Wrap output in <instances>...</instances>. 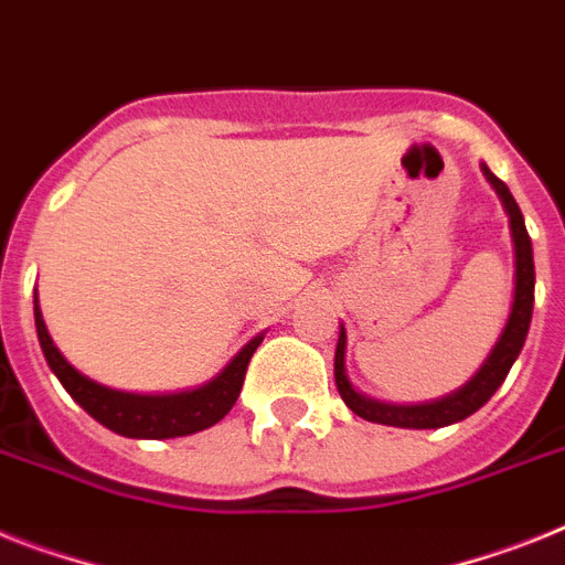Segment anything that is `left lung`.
Wrapping results in <instances>:
<instances>
[{"label": "left lung", "mask_w": 565, "mask_h": 565, "mask_svg": "<svg viewBox=\"0 0 565 565\" xmlns=\"http://www.w3.org/2000/svg\"><path fill=\"white\" fill-rule=\"evenodd\" d=\"M482 172H486L488 183L497 189L502 206L509 212L511 238H514L516 273L514 305H511L509 324L502 330L497 348L491 350V355L486 359L480 373H477L459 393H451V396H445V399L439 402H430V405H385V402L367 399L362 393H355L353 385L348 382V373H344V344H348V335H344V327H341L339 344H335V387H339L344 405H348L355 416H362V419L367 422H379V425H393V428H443V425L462 422L466 416H471L473 411H480V407L494 396L497 387H500L502 382H505V376H509L511 364L516 362L520 350H523L534 310L532 238H529V232H525L523 212L516 206L514 194L509 192V186H505L486 163H482Z\"/></svg>", "instance_id": "left-lung-1"}]
</instances>
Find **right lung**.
<instances>
[{"instance_id":"right-lung-1","label":"right lung","mask_w":565,"mask_h":565,"mask_svg":"<svg viewBox=\"0 0 565 565\" xmlns=\"http://www.w3.org/2000/svg\"><path fill=\"white\" fill-rule=\"evenodd\" d=\"M33 319H36V335H40V348L45 353L51 371L63 382L71 399L83 407L85 414H92L99 425L111 428L114 434L131 436V439H172V436H189L198 430L210 428L215 422L224 419L238 402L241 387H244L246 367L249 359L264 341V335H255L244 350L217 373L210 385L198 387V391L172 393V396H135V393L108 391L97 385L83 373L74 371L65 355L56 350L51 341L45 321H42L40 305L33 298Z\"/></svg>"}]
</instances>
